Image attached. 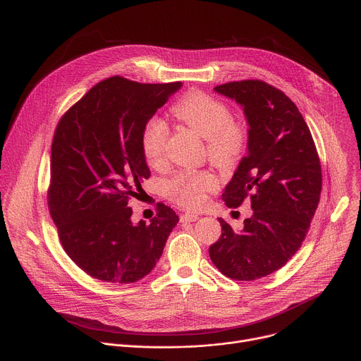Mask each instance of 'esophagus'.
I'll list each match as a JSON object with an SVG mask.
<instances>
[{
  "label": "esophagus",
  "mask_w": 361,
  "mask_h": 361,
  "mask_svg": "<svg viewBox=\"0 0 361 361\" xmlns=\"http://www.w3.org/2000/svg\"><path fill=\"white\" fill-rule=\"evenodd\" d=\"M198 220V216L194 213H185L181 216V221H195Z\"/></svg>",
  "instance_id": "1"
}]
</instances>
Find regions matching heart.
<instances>
[{"instance_id":"heart-1","label":"heart","mask_w":361,"mask_h":361,"mask_svg":"<svg viewBox=\"0 0 361 361\" xmlns=\"http://www.w3.org/2000/svg\"><path fill=\"white\" fill-rule=\"evenodd\" d=\"M173 116L195 130L205 140L209 159L221 169L235 166L245 152L248 127L231 116L223 99L204 91H191L171 107ZM170 127L166 120L154 116L141 131V151L151 166H161L167 156ZM219 180L212 171H180L167 184L169 195L178 205L197 210L216 191Z\"/></svg>"}]
</instances>
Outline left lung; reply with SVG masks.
I'll use <instances>...</instances> for the list:
<instances>
[{
	"instance_id": "left-lung-1",
	"label": "left lung",
	"mask_w": 361,
	"mask_h": 361,
	"mask_svg": "<svg viewBox=\"0 0 361 361\" xmlns=\"http://www.w3.org/2000/svg\"><path fill=\"white\" fill-rule=\"evenodd\" d=\"M244 109L248 154L227 184L223 200L237 209L247 200L252 216L241 231L221 224L210 259L228 279L252 281L281 269L304 241L322 192V166L314 140L294 102L262 80L214 88Z\"/></svg>"
}]
</instances>
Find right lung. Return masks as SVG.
<instances>
[{"mask_svg": "<svg viewBox=\"0 0 361 361\" xmlns=\"http://www.w3.org/2000/svg\"><path fill=\"white\" fill-rule=\"evenodd\" d=\"M180 87L114 75L95 84L57 124L49 214L64 251L97 280L130 284L147 276L178 223L160 202L149 224H133L128 201L151 174L141 151L142 127Z\"/></svg>", "mask_w": 361, "mask_h": 361, "instance_id": "add662e5", "label": "right lung"}]
</instances>
